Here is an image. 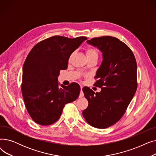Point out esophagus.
I'll use <instances>...</instances> for the list:
<instances>
[{"instance_id":"obj_1","label":"esophagus","mask_w":156,"mask_h":156,"mask_svg":"<svg viewBox=\"0 0 156 156\" xmlns=\"http://www.w3.org/2000/svg\"><path fill=\"white\" fill-rule=\"evenodd\" d=\"M80 88H81V92H80V95H79V97L80 98H81V97H83V96H84V94H83V91H82V88H83V86H80Z\"/></svg>"}]
</instances>
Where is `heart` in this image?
<instances>
[{"instance_id":"heart-1","label":"heart","mask_w":156,"mask_h":156,"mask_svg":"<svg viewBox=\"0 0 156 156\" xmlns=\"http://www.w3.org/2000/svg\"><path fill=\"white\" fill-rule=\"evenodd\" d=\"M86 54H87V57H98V53L97 51L95 48L93 47H88L87 48L86 50ZM73 55V53H72L69 57V59L70 60L71 58L72 57Z\"/></svg>"}]
</instances>
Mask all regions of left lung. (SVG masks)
Wrapping results in <instances>:
<instances>
[{
	"label": "left lung",
	"mask_w": 156,
	"mask_h": 156,
	"mask_svg": "<svg viewBox=\"0 0 156 156\" xmlns=\"http://www.w3.org/2000/svg\"><path fill=\"white\" fill-rule=\"evenodd\" d=\"M87 42L102 52V62L96 73L95 93L83 88L88 105L82 114L89 125L104 129L117 122L124 115L137 88V65L132 50L118 38L105 36Z\"/></svg>",
	"instance_id": "left-lung-1"
}]
</instances>
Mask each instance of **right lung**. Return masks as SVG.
I'll use <instances>...</instances> for the list:
<instances>
[{
	"mask_svg": "<svg viewBox=\"0 0 156 156\" xmlns=\"http://www.w3.org/2000/svg\"><path fill=\"white\" fill-rule=\"evenodd\" d=\"M87 39L54 36L38 42L29 52L23 64L21 90L27 111L37 123H54L65 104L78 97V83L59 88L57 76L60 70L67 69L69 55Z\"/></svg>",
	"mask_w": 156,
	"mask_h": 156,
	"instance_id": "right-lung-1",
	"label": "right lung"
}]
</instances>
